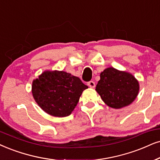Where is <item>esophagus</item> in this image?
<instances>
[{
	"label": "esophagus",
	"instance_id": "1",
	"mask_svg": "<svg viewBox=\"0 0 160 160\" xmlns=\"http://www.w3.org/2000/svg\"><path fill=\"white\" fill-rule=\"evenodd\" d=\"M88 86L90 87V88H94L95 87V82L94 81H89L88 82Z\"/></svg>",
	"mask_w": 160,
	"mask_h": 160
}]
</instances>
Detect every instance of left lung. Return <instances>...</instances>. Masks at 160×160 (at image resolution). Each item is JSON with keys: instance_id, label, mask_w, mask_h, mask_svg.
<instances>
[{"instance_id": "8db88e82", "label": "left lung", "mask_w": 160, "mask_h": 160, "mask_svg": "<svg viewBox=\"0 0 160 160\" xmlns=\"http://www.w3.org/2000/svg\"><path fill=\"white\" fill-rule=\"evenodd\" d=\"M95 90L107 106L121 108L130 105L136 99L139 86L131 74L110 67L101 72L100 80Z\"/></svg>"}]
</instances>
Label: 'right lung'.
I'll list each match as a JSON object with an SVG mask.
<instances>
[{
    "label": "right lung",
    "instance_id": "add662e5",
    "mask_svg": "<svg viewBox=\"0 0 160 160\" xmlns=\"http://www.w3.org/2000/svg\"><path fill=\"white\" fill-rule=\"evenodd\" d=\"M88 86L78 77L62 71H46L32 82L33 98L44 112L54 117L72 114Z\"/></svg>",
    "mask_w": 160,
    "mask_h": 160
}]
</instances>
